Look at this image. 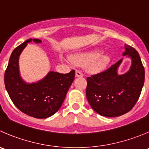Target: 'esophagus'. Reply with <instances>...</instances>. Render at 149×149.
<instances>
[{
	"label": "esophagus",
	"mask_w": 149,
	"mask_h": 149,
	"mask_svg": "<svg viewBox=\"0 0 149 149\" xmlns=\"http://www.w3.org/2000/svg\"><path fill=\"white\" fill-rule=\"evenodd\" d=\"M76 77H83V73L79 70L76 71Z\"/></svg>",
	"instance_id": "esophagus-1"
}]
</instances>
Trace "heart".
<instances>
[{"mask_svg": "<svg viewBox=\"0 0 149 149\" xmlns=\"http://www.w3.org/2000/svg\"><path fill=\"white\" fill-rule=\"evenodd\" d=\"M73 60L79 65H86V70L89 73H97L105 68L110 61V56L95 50L75 54Z\"/></svg>", "mask_w": 149, "mask_h": 149, "instance_id": "obj_1", "label": "heart"}]
</instances>
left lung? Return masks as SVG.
I'll return each instance as SVG.
<instances>
[{
    "mask_svg": "<svg viewBox=\"0 0 149 149\" xmlns=\"http://www.w3.org/2000/svg\"><path fill=\"white\" fill-rule=\"evenodd\" d=\"M123 56L132 60L130 68L118 74L122 60L106 70L87 77L86 95L92 109L98 114L116 117L127 113L139 99L144 84L145 70L138 52L125 44Z\"/></svg>",
    "mask_w": 149,
    "mask_h": 149,
    "instance_id": "left-lung-1",
    "label": "left lung"
}]
</instances>
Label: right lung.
<instances>
[{"label": "right lung", "mask_w": 149, "mask_h": 149, "mask_svg": "<svg viewBox=\"0 0 149 149\" xmlns=\"http://www.w3.org/2000/svg\"><path fill=\"white\" fill-rule=\"evenodd\" d=\"M39 44V39L27 40L14 49L4 75V82L11 101L25 114L38 119L52 116L60 109L75 78V70L68 73L50 71L43 79L27 84L22 79L19 58L28 43Z\"/></svg>", "instance_id": "1"}]
</instances>
